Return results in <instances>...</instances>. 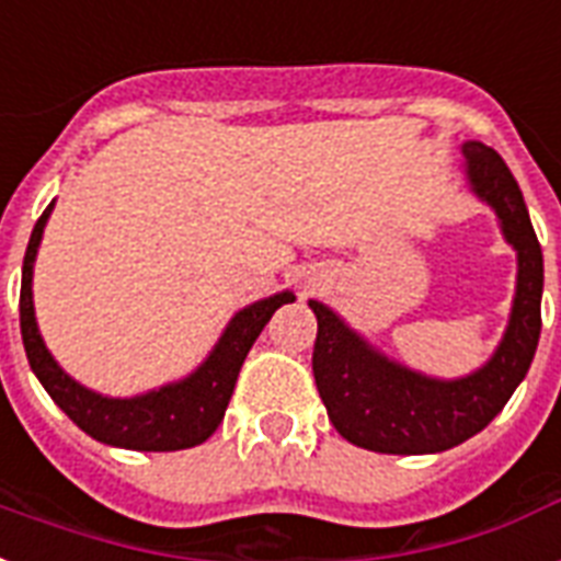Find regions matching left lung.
I'll return each instance as SVG.
<instances>
[{
    "label": "left lung",
    "mask_w": 561,
    "mask_h": 561,
    "mask_svg": "<svg viewBox=\"0 0 561 561\" xmlns=\"http://www.w3.org/2000/svg\"><path fill=\"white\" fill-rule=\"evenodd\" d=\"M468 181L489 202L503 237L518 251V289L501 348L480 371L462 380H433L389 363L324 304L310 301L319 333L312 375L333 427L351 445L377 454H438L462 445L506 407L527 377L541 333L545 260L527 204L510 167L483 142L462 146Z\"/></svg>",
    "instance_id": "obj_1"
}]
</instances>
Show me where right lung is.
I'll return each instance as SVG.
<instances>
[{
  "label": "right lung",
  "mask_w": 561,
  "mask_h": 561,
  "mask_svg": "<svg viewBox=\"0 0 561 561\" xmlns=\"http://www.w3.org/2000/svg\"><path fill=\"white\" fill-rule=\"evenodd\" d=\"M51 207L55 202L43 210L34 225L32 240L25 249L23 289H20V330H23L25 357H28V366L43 383V389L87 436H93L95 442H104V445L163 454V450H184V447L207 442L225 419L240 368L249 357L254 340L260 336V330L266 328L272 312L293 301L295 295H272L266 301L251 304L237 312L210 357L181 383H169L158 392L140 394V398H102L64 375V368L51 359L43 345L41 330L34 321L32 268Z\"/></svg>",
  "instance_id": "add662e5"
}]
</instances>
